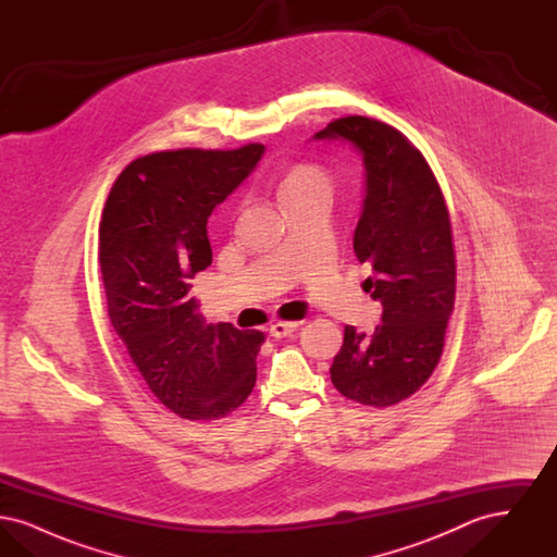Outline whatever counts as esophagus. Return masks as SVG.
I'll list each match as a JSON object with an SVG mask.
<instances>
[{"label": "esophagus", "mask_w": 557, "mask_h": 557, "mask_svg": "<svg viewBox=\"0 0 557 557\" xmlns=\"http://www.w3.org/2000/svg\"><path fill=\"white\" fill-rule=\"evenodd\" d=\"M298 325H300V321H275L269 327V334L273 338H286V336H290L292 332H296Z\"/></svg>", "instance_id": "1"}]
</instances>
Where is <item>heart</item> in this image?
I'll use <instances>...</instances> for the list:
<instances>
[{"label": "heart", "mask_w": 557, "mask_h": 557, "mask_svg": "<svg viewBox=\"0 0 557 557\" xmlns=\"http://www.w3.org/2000/svg\"><path fill=\"white\" fill-rule=\"evenodd\" d=\"M330 191H332L330 173L323 166L307 160L286 164L277 180V194L286 209H290L296 202L309 200L313 196H321V194L330 196Z\"/></svg>", "instance_id": "1"}]
</instances>
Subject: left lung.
Returning a JSON list of instances; mask_svg holds the SVG:
<instances>
[{"label":"left lung","instance_id":"left-lung-1","mask_svg":"<svg viewBox=\"0 0 557 557\" xmlns=\"http://www.w3.org/2000/svg\"><path fill=\"white\" fill-rule=\"evenodd\" d=\"M315 139H346L363 157L368 187L352 248L371 267L363 290L382 305L373 334L346 325L332 384L355 403L391 407L418 393L443 355L455 305L449 211L424 154L395 127L343 116Z\"/></svg>","mask_w":557,"mask_h":557}]
</instances>
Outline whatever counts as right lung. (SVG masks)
I'll use <instances>...</instances> for the list:
<instances>
[{"mask_svg":"<svg viewBox=\"0 0 557 557\" xmlns=\"http://www.w3.org/2000/svg\"><path fill=\"white\" fill-rule=\"evenodd\" d=\"M263 150L248 144L135 159L102 212L100 267L114 332L154 397L189 422L230 416L257 382L265 334L207 325L187 290L212 263V209L248 177Z\"/></svg>","mask_w":557,"mask_h":557,"instance_id":"add662e5","label":"right lung"}]
</instances>
